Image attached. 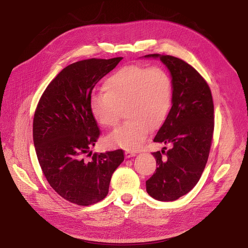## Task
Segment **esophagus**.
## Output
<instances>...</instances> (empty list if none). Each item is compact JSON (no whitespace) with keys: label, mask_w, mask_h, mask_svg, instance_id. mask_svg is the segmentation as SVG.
Here are the masks:
<instances>
[{"label":"esophagus","mask_w":248,"mask_h":248,"mask_svg":"<svg viewBox=\"0 0 248 248\" xmlns=\"http://www.w3.org/2000/svg\"><path fill=\"white\" fill-rule=\"evenodd\" d=\"M124 155H125V158H132V157H135V155H137L135 152H131V151H125V153H124Z\"/></svg>","instance_id":"obj_1"}]
</instances>
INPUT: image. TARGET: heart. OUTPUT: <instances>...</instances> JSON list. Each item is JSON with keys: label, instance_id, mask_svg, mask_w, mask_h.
<instances>
[{"label": "heart", "instance_id": "obj_1", "mask_svg": "<svg viewBox=\"0 0 248 248\" xmlns=\"http://www.w3.org/2000/svg\"><path fill=\"white\" fill-rule=\"evenodd\" d=\"M102 90L103 93L93 94L88 101L93 121L102 127H114L123 108L128 120L107 137L110 147L139 150L152 128L165 124L172 108L173 81L161 67L125 65L104 80Z\"/></svg>", "mask_w": 248, "mask_h": 248}]
</instances>
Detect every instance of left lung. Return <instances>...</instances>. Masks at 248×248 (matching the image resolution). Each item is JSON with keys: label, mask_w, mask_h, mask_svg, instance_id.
<instances>
[{"label": "left lung", "mask_w": 248, "mask_h": 248, "mask_svg": "<svg viewBox=\"0 0 248 248\" xmlns=\"http://www.w3.org/2000/svg\"><path fill=\"white\" fill-rule=\"evenodd\" d=\"M145 57L160 58L171 72L174 87L171 111L154 139L173 147L152 153L158 167L146 182L147 192L159 201H175L196 186L209 157L214 131L212 94L200 73L184 60L161 54Z\"/></svg>", "instance_id": "8db88e82"}]
</instances>
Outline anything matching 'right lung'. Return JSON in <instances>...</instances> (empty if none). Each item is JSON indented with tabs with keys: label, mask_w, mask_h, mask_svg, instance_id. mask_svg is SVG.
<instances>
[{
	"label": "right lung",
	"mask_w": 248,
	"mask_h": 248,
	"mask_svg": "<svg viewBox=\"0 0 248 248\" xmlns=\"http://www.w3.org/2000/svg\"><path fill=\"white\" fill-rule=\"evenodd\" d=\"M123 57L91 58L72 63L46 87L35 110L33 140L37 158L50 186L62 198L89 206L106 198L124 151L94 153L100 135L88 109L93 89Z\"/></svg>",
	"instance_id": "obj_1"
}]
</instances>
